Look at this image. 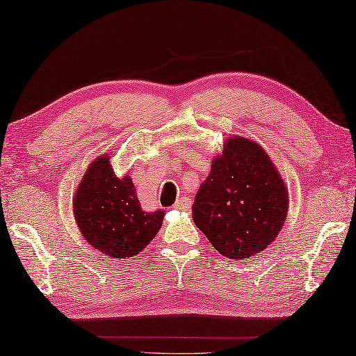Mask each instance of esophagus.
<instances>
[{
    "mask_svg": "<svg viewBox=\"0 0 356 356\" xmlns=\"http://www.w3.org/2000/svg\"><path fill=\"white\" fill-rule=\"evenodd\" d=\"M189 207H191L189 197H179V199L175 202V205H173V208H177V209H188Z\"/></svg>",
    "mask_w": 356,
    "mask_h": 356,
    "instance_id": "1",
    "label": "esophagus"
}]
</instances>
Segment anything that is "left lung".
I'll list each match as a JSON object with an SVG mask.
<instances>
[{"label": "left lung", "instance_id": "8db88e82", "mask_svg": "<svg viewBox=\"0 0 356 356\" xmlns=\"http://www.w3.org/2000/svg\"><path fill=\"white\" fill-rule=\"evenodd\" d=\"M289 189L257 142L232 136L195 195L192 219L220 255L244 260L266 249L282 230Z\"/></svg>", "mask_w": 356, "mask_h": 356}]
</instances>
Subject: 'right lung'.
<instances>
[{
  "mask_svg": "<svg viewBox=\"0 0 356 356\" xmlns=\"http://www.w3.org/2000/svg\"><path fill=\"white\" fill-rule=\"evenodd\" d=\"M75 224L91 248L112 259L137 255L164 220V209L143 211L129 175L116 177L108 153L86 168L74 194Z\"/></svg>",
  "mask_w": 356,
  "mask_h": 356,
  "instance_id": "obj_1",
  "label": "right lung"
}]
</instances>
